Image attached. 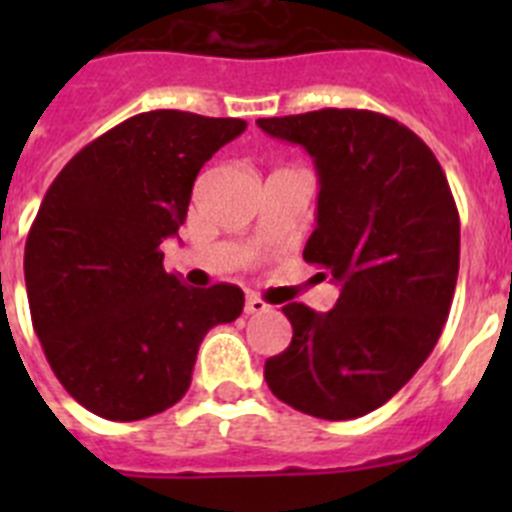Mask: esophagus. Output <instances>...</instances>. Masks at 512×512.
<instances>
[{
  "mask_svg": "<svg viewBox=\"0 0 512 512\" xmlns=\"http://www.w3.org/2000/svg\"><path fill=\"white\" fill-rule=\"evenodd\" d=\"M266 310H269V305H266L261 297H256V295L246 297V315H261V312H266Z\"/></svg>",
  "mask_w": 512,
  "mask_h": 512,
  "instance_id": "obj_1",
  "label": "esophagus"
}]
</instances>
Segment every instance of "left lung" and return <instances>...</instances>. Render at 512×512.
Wrapping results in <instances>:
<instances>
[{"mask_svg":"<svg viewBox=\"0 0 512 512\" xmlns=\"http://www.w3.org/2000/svg\"><path fill=\"white\" fill-rule=\"evenodd\" d=\"M305 148L320 179L302 259L330 271L333 310L289 302L292 343L266 359L269 390L300 413L351 420L410 382L441 336L459 277V212L433 151L369 110L256 120Z\"/></svg>","mask_w":512,"mask_h":512,"instance_id":"1","label":"left lung"}]
</instances>
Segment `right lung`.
<instances>
[{
	"label": "right lung",
	"instance_id": "add662e5",
	"mask_svg": "<svg viewBox=\"0 0 512 512\" xmlns=\"http://www.w3.org/2000/svg\"><path fill=\"white\" fill-rule=\"evenodd\" d=\"M243 130L238 117L143 112L81 148L45 192L25 243L27 302L53 374L89 413H164L189 390L207 330L243 312L235 284L187 287L161 253L205 161Z\"/></svg>",
	"mask_w": 512,
	"mask_h": 512
}]
</instances>
